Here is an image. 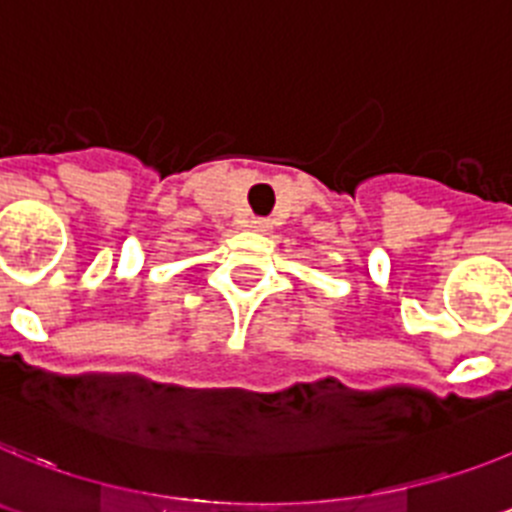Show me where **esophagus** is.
<instances>
[{"instance_id": "esophagus-1", "label": "esophagus", "mask_w": 512, "mask_h": 512, "mask_svg": "<svg viewBox=\"0 0 512 512\" xmlns=\"http://www.w3.org/2000/svg\"><path fill=\"white\" fill-rule=\"evenodd\" d=\"M270 227H273V222L265 216H252L250 219V229H255V232H270Z\"/></svg>"}]
</instances>
